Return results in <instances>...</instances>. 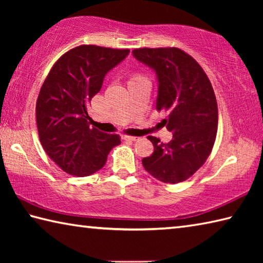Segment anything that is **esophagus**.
I'll use <instances>...</instances> for the list:
<instances>
[{"mask_svg":"<svg viewBox=\"0 0 263 263\" xmlns=\"http://www.w3.org/2000/svg\"><path fill=\"white\" fill-rule=\"evenodd\" d=\"M123 139L124 140H131V141H136L139 139L138 137H132V136H123Z\"/></svg>","mask_w":263,"mask_h":263,"instance_id":"1","label":"esophagus"}]
</instances>
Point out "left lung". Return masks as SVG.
Instances as JSON below:
<instances>
[{
  "mask_svg": "<svg viewBox=\"0 0 263 263\" xmlns=\"http://www.w3.org/2000/svg\"><path fill=\"white\" fill-rule=\"evenodd\" d=\"M136 59L157 75V110L168 111L162 124L173 133L168 144L154 137V152L142 159L145 171L164 183L185 181L203 166L217 135L213 88L194 58L176 47L137 48Z\"/></svg>",
  "mask_w": 263,
  "mask_h": 263,
  "instance_id": "obj_1",
  "label": "left lung"
}]
</instances>
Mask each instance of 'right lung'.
I'll list each match as a JSON object with an SVG mask.
<instances>
[{
  "label": "right lung",
  "instance_id": "add662e5",
  "mask_svg": "<svg viewBox=\"0 0 263 263\" xmlns=\"http://www.w3.org/2000/svg\"><path fill=\"white\" fill-rule=\"evenodd\" d=\"M130 50L82 45L65 53L44 81L35 104L42 146L62 171L88 176L100 171L121 144L117 135L90 127L87 106L101 90L105 75Z\"/></svg>",
  "mask_w": 263,
  "mask_h": 263
}]
</instances>
